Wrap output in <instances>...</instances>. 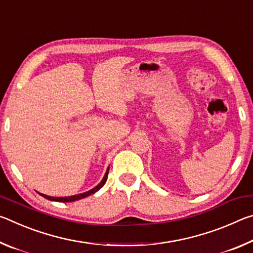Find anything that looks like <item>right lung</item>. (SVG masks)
I'll list each match as a JSON object with an SVG mask.
<instances>
[{
	"label": "right lung",
	"mask_w": 253,
	"mask_h": 253,
	"mask_svg": "<svg viewBox=\"0 0 253 253\" xmlns=\"http://www.w3.org/2000/svg\"><path fill=\"white\" fill-rule=\"evenodd\" d=\"M108 172H109V169H107V172L105 174L104 178H102V181L98 184V185L96 187H93L92 190L85 192V193H83V194H78V195H74V196H66V198H53V196H48V195H44V194H41L43 198L48 199L50 201H55V202H74V201H77V200H80V199H84V198H87V196L91 195L95 193V192H97L98 190H100V188L105 185V183L107 181V177H108Z\"/></svg>",
	"instance_id": "1"
}]
</instances>
